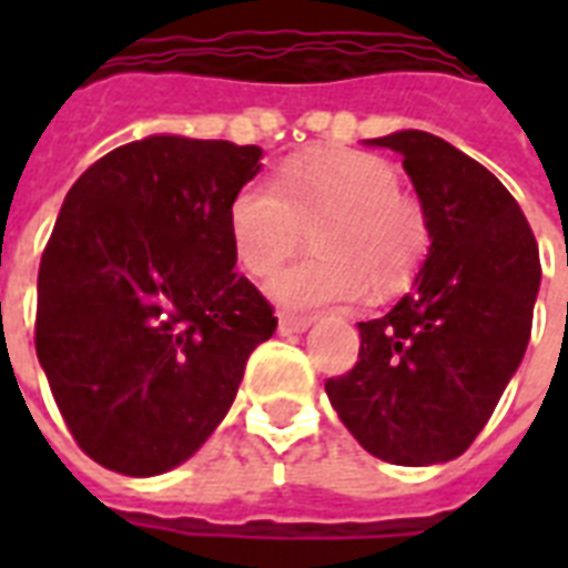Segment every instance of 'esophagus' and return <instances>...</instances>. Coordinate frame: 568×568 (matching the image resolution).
<instances>
[{
    "instance_id": "esophagus-1",
    "label": "esophagus",
    "mask_w": 568,
    "mask_h": 568,
    "mask_svg": "<svg viewBox=\"0 0 568 568\" xmlns=\"http://www.w3.org/2000/svg\"><path fill=\"white\" fill-rule=\"evenodd\" d=\"M312 324V318H294V315H280V336H297V333H306Z\"/></svg>"
}]
</instances>
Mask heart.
<instances>
[{"instance_id":"heart-1","label":"heart","mask_w":568,"mask_h":568,"mask_svg":"<svg viewBox=\"0 0 568 568\" xmlns=\"http://www.w3.org/2000/svg\"><path fill=\"white\" fill-rule=\"evenodd\" d=\"M312 230L315 256L285 267L267 294L285 312H318L368 292L413 283L430 250V221L418 196L400 191L395 164L372 153L301 155L280 164L274 189L250 182L230 205L239 265L267 280Z\"/></svg>"}]
</instances>
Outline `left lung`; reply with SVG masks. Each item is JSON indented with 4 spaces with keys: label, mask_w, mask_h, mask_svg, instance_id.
<instances>
[{
    "label": "left lung",
    "mask_w": 568,
    "mask_h": 568,
    "mask_svg": "<svg viewBox=\"0 0 568 568\" xmlns=\"http://www.w3.org/2000/svg\"><path fill=\"white\" fill-rule=\"evenodd\" d=\"M404 159L430 221L413 288L359 324V359L327 379L354 439L395 466L459 457L521 365L537 303V239L519 203L448 141L404 129L365 141Z\"/></svg>",
    "instance_id": "obj_1"
}]
</instances>
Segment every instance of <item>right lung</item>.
Returning <instances> with one entry per match:
<instances>
[{"label": "right lung", "instance_id": "obj_1", "mask_svg": "<svg viewBox=\"0 0 568 568\" xmlns=\"http://www.w3.org/2000/svg\"><path fill=\"white\" fill-rule=\"evenodd\" d=\"M262 146L150 135L67 191L40 258L34 347L79 448L164 475L230 413L271 303L239 276L230 205Z\"/></svg>", "mask_w": 568, "mask_h": 568}]
</instances>
